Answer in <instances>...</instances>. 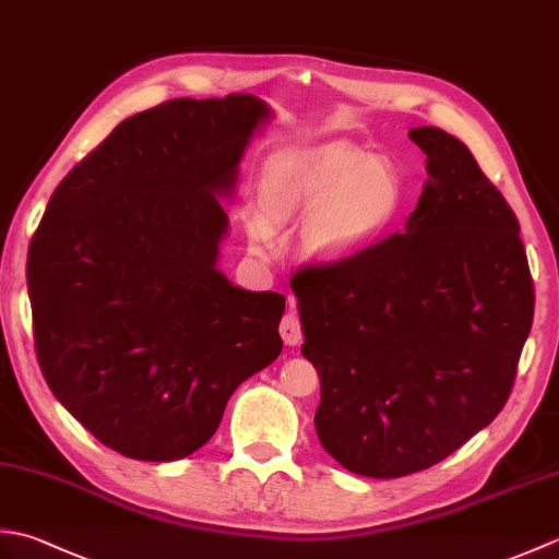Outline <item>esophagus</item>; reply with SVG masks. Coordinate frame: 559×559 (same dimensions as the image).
I'll use <instances>...</instances> for the list:
<instances>
[{
    "label": "esophagus",
    "instance_id": "34e87169",
    "mask_svg": "<svg viewBox=\"0 0 559 559\" xmlns=\"http://www.w3.org/2000/svg\"><path fill=\"white\" fill-rule=\"evenodd\" d=\"M278 331L288 346H298V343L302 341V326H300L298 312H295V298H288V312L283 314Z\"/></svg>",
    "mask_w": 559,
    "mask_h": 559
}]
</instances>
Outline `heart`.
<instances>
[{
    "instance_id": "1",
    "label": "heart",
    "mask_w": 559,
    "mask_h": 559,
    "mask_svg": "<svg viewBox=\"0 0 559 559\" xmlns=\"http://www.w3.org/2000/svg\"><path fill=\"white\" fill-rule=\"evenodd\" d=\"M406 201V182L394 160L343 144L273 158L259 177V216L245 228L257 252H269L273 228L305 223V249L336 264L365 252L394 225Z\"/></svg>"
}]
</instances>
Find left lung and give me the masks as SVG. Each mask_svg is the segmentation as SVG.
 <instances>
[{
	"instance_id": "1",
	"label": "left lung",
	"mask_w": 559,
	"mask_h": 559,
	"mask_svg": "<svg viewBox=\"0 0 559 559\" xmlns=\"http://www.w3.org/2000/svg\"><path fill=\"white\" fill-rule=\"evenodd\" d=\"M408 136L427 182L403 233L290 281L319 442L367 478L430 468L497 418L536 305L519 221L473 153L437 127Z\"/></svg>"
}]
</instances>
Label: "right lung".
Listing matches in <instances>:
<instances>
[{
	"label": "right lung",
	"instance_id": "obj_1",
	"mask_svg": "<svg viewBox=\"0 0 559 559\" xmlns=\"http://www.w3.org/2000/svg\"><path fill=\"white\" fill-rule=\"evenodd\" d=\"M266 103L175 98L127 117L50 197L28 247L35 353L55 399L122 456L177 461L278 358L281 293L218 271L221 197Z\"/></svg>",
	"mask_w": 559,
	"mask_h": 559
}]
</instances>
